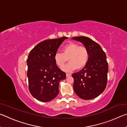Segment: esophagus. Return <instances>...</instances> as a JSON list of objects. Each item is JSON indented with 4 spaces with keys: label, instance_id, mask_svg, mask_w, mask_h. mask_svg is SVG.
Returning <instances> with one entry per match:
<instances>
[{
    "label": "esophagus",
    "instance_id": "obj_1",
    "mask_svg": "<svg viewBox=\"0 0 127 127\" xmlns=\"http://www.w3.org/2000/svg\"><path fill=\"white\" fill-rule=\"evenodd\" d=\"M70 76H71V74H70V73H66V77H69Z\"/></svg>",
    "mask_w": 127,
    "mask_h": 127
}]
</instances>
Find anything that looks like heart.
Wrapping results in <instances>:
<instances>
[{
	"label": "heart",
	"mask_w": 127,
	"mask_h": 127,
	"mask_svg": "<svg viewBox=\"0 0 127 127\" xmlns=\"http://www.w3.org/2000/svg\"><path fill=\"white\" fill-rule=\"evenodd\" d=\"M63 53H56L54 61L59 68H62L68 61L69 62L63 68L65 72H71L76 69L81 70L87 65L89 58L87 49L74 42H69L63 48Z\"/></svg>",
	"instance_id": "1"
}]
</instances>
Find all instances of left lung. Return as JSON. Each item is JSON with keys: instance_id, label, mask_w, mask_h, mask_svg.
Wrapping results in <instances>:
<instances>
[{"instance_id": "left-lung-1", "label": "left lung", "mask_w": 127, "mask_h": 127, "mask_svg": "<svg viewBox=\"0 0 127 127\" xmlns=\"http://www.w3.org/2000/svg\"><path fill=\"white\" fill-rule=\"evenodd\" d=\"M72 39L81 42L89 53L87 65L72 74L74 91L82 99L94 98L102 94L106 86L108 64L106 54L100 45L89 37L79 36Z\"/></svg>"}]
</instances>
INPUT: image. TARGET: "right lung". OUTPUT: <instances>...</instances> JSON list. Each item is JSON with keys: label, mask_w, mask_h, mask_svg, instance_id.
<instances>
[{"label": "right lung", "mask_w": 127, "mask_h": 127, "mask_svg": "<svg viewBox=\"0 0 127 127\" xmlns=\"http://www.w3.org/2000/svg\"><path fill=\"white\" fill-rule=\"evenodd\" d=\"M66 38L62 37L43 41L34 47L28 56L29 90L38 101L49 102L59 94V82L65 78L66 74L56 65L54 56Z\"/></svg>", "instance_id": "1"}]
</instances>
